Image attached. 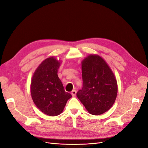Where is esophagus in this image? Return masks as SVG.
Segmentation results:
<instances>
[{"label": "esophagus", "instance_id": "1", "mask_svg": "<svg viewBox=\"0 0 148 148\" xmlns=\"http://www.w3.org/2000/svg\"><path fill=\"white\" fill-rule=\"evenodd\" d=\"M76 94H77V91L76 90H73L72 91H71V95H72L73 97H75Z\"/></svg>", "mask_w": 148, "mask_h": 148}]
</instances>
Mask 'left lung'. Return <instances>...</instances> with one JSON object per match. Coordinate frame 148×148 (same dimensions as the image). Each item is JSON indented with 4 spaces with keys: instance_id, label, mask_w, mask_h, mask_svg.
I'll return each instance as SVG.
<instances>
[{
    "instance_id": "1",
    "label": "left lung",
    "mask_w": 148,
    "mask_h": 148,
    "mask_svg": "<svg viewBox=\"0 0 148 148\" xmlns=\"http://www.w3.org/2000/svg\"><path fill=\"white\" fill-rule=\"evenodd\" d=\"M83 88L77 96L89 114L99 115L108 111L115 101L117 79L104 59L90 54L82 62Z\"/></svg>"
}]
</instances>
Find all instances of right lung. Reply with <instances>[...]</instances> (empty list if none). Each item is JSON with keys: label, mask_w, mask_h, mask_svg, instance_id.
<instances>
[{"label": "right lung", "mask_w": 148, "mask_h": 148, "mask_svg": "<svg viewBox=\"0 0 148 148\" xmlns=\"http://www.w3.org/2000/svg\"><path fill=\"white\" fill-rule=\"evenodd\" d=\"M61 62L53 56L47 58L35 70L31 79V95L34 104L49 116L60 114L71 97L58 77Z\"/></svg>", "instance_id": "add662e5"}]
</instances>
